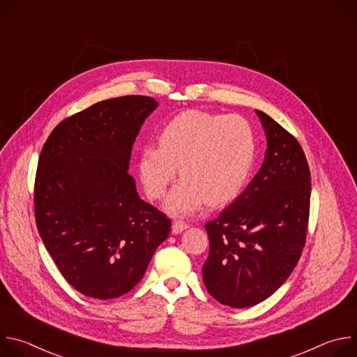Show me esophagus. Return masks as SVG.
<instances>
[{
	"instance_id": "obj_1",
	"label": "esophagus",
	"mask_w": 357,
	"mask_h": 357,
	"mask_svg": "<svg viewBox=\"0 0 357 357\" xmlns=\"http://www.w3.org/2000/svg\"><path fill=\"white\" fill-rule=\"evenodd\" d=\"M189 226L185 223V222H182V220H175L174 223H172V233L174 234H178V233H181V231H183L185 229H188Z\"/></svg>"
}]
</instances>
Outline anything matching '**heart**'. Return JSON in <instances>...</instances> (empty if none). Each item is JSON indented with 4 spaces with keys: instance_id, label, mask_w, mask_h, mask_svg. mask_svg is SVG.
I'll return each instance as SVG.
<instances>
[{
    "instance_id": "heart-1",
    "label": "heart",
    "mask_w": 357,
    "mask_h": 357,
    "mask_svg": "<svg viewBox=\"0 0 357 357\" xmlns=\"http://www.w3.org/2000/svg\"><path fill=\"white\" fill-rule=\"evenodd\" d=\"M256 151V134L241 116L189 110L164 127L158 146L141 151L138 172L148 197L160 199L181 167L183 179L165 208L185 216L206 200L213 206L233 200L248 181Z\"/></svg>"
}]
</instances>
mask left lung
I'll return each mask as SVG.
<instances>
[{
	"label": "left lung",
	"mask_w": 357,
	"mask_h": 357,
	"mask_svg": "<svg viewBox=\"0 0 357 357\" xmlns=\"http://www.w3.org/2000/svg\"><path fill=\"white\" fill-rule=\"evenodd\" d=\"M267 135L266 160L241 195L205 225L209 294L231 308L273 295L291 275L307 240L311 172L296 138L256 110Z\"/></svg>",
	"instance_id": "8db88e82"
}]
</instances>
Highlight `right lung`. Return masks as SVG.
<instances>
[{
  "instance_id": "add662e5",
  "label": "right lung",
  "mask_w": 357,
  "mask_h": 357,
  "mask_svg": "<svg viewBox=\"0 0 357 357\" xmlns=\"http://www.w3.org/2000/svg\"><path fill=\"white\" fill-rule=\"evenodd\" d=\"M157 106L148 96L98 101L61 121L40 151L38 231L61 274L86 296L131 291L169 236L171 220L139 199L128 174L132 144Z\"/></svg>"
}]
</instances>
